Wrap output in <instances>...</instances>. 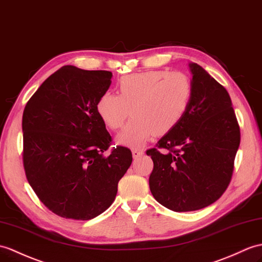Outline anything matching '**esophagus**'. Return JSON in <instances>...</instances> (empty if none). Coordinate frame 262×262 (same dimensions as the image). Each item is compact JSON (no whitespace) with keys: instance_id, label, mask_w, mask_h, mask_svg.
I'll return each mask as SVG.
<instances>
[{"instance_id":"esophagus-1","label":"esophagus","mask_w":262,"mask_h":262,"mask_svg":"<svg viewBox=\"0 0 262 262\" xmlns=\"http://www.w3.org/2000/svg\"><path fill=\"white\" fill-rule=\"evenodd\" d=\"M132 153H133V157H134V159H139V157H141V156H143L144 155V151L142 150V149H133L132 150Z\"/></svg>"}]
</instances>
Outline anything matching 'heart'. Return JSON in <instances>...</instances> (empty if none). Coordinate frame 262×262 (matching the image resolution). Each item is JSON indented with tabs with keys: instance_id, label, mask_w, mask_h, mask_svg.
<instances>
[{
	"instance_id": "obj_1",
	"label": "heart",
	"mask_w": 262,
	"mask_h": 262,
	"mask_svg": "<svg viewBox=\"0 0 262 262\" xmlns=\"http://www.w3.org/2000/svg\"><path fill=\"white\" fill-rule=\"evenodd\" d=\"M118 96L102 94L96 111L102 123L118 129L132 113L133 118L117 135V143L141 146L153 135H164L180 124L192 100L193 86L180 71L147 70L121 77Z\"/></svg>"
}]
</instances>
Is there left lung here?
Here are the masks:
<instances>
[{"label":"left lung","instance_id":"left-lung-1","mask_svg":"<svg viewBox=\"0 0 262 262\" xmlns=\"http://www.w3.org/2000/svg\"><path fill=\"white\" fill-rule=\"evenodd\" d=\"M188 66L193 86L190 107L156 148L146 150L154 163L150 192L175 212L203 209L221 198L232 178L240 145V127L227 89L198 63Z\"/></svg>","mask_w":262,"mask_h":262}]
</instances>
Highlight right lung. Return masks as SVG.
I'll list each match as a JSON object with an SVG mask.
<instances>
[{"mask_svg":"<svg viewBox=\"0 0 262 262\" xmlns=\"http://www.w3.org/2000/svg\"><path fill=\"white\" fill-rule=\"evenodd\" d=\"M106 70L64 66L27 102L22 117L23 166L36 196L54 214L90 220L106 211L130 166L127 147L113 148L96 103L112 83Z\"/></svg>","mask_w":262,"mask_h":262,"instance_id":"add662e5","label":"right lung"}]
</instances>
